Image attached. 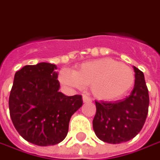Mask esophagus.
<instances>
[{
  "label": "esophagus",
  "mask_w": 160,
  "mask_h": 160,
  "mask_svg": "<svg viewBox=\"0 0 160 160\" xmlns=\"http://www.w3.org/2000/svg\"><path fill=\"white\" fill-rule=\"evenodd\" d=\"M82 100H83V102H90L91 101H92L90 97H88V96H86V95H83V97H82Z\"/></svg>",
  "instance_id": "esophagus-1"
}]
</instances>
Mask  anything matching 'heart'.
Segmentation results:
<instances>
[{
    "instance_id": "heart-1",
    "label": "heart",
    "mask_w": 160,
    "mask_h": 160,
    "mask_svg": "<svg viewBox=\"0 0 160 160\" xmlns=\"http://www.w3.org/2000/svg\"><path fill=\"white\" fill-rule=\"evenodd\" d=\"M58 79L64 85L90 86L93 96L102 101H114L125 96L135 82L130 67L112 58H100L81 63L72 72L63 69Z\"/></svg>"
}]
</instances>
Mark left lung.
<instances>
[{"mask_svg":"<svg viewBox=\"0 0 160 160\" xmlns=\"http://www.w3.org/2000/svg\"><path fill=\"white\" fill-rule=\"evenodd\" d=\"M135 85L123 100L96 102L97 113L93 128L97 136L108 143L117 144L131 140L142 128L149 108V93L144 75L134 66Z\"/></svg>","mask_w":160,"mask_h":160,"instance_id":"left-lung-1","label":"left lung"}]
</instances>
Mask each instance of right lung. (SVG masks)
I'll return each instance as SVG.
<instances>
[{"mask_svg": "<svg viewBox=\"0 0 160 160\" xmlns=\"http://www.w3.org/2000/svg\"><path fill=\"white\" fill-rule=\"evenodd\" d=\"M56 64L39 63L18 71L8 99L10 118L25 140L39 146L55 145L68 133L72 114L82 106L80 95L59 92Z\"/></svg>", "mask_w": 160, "mask_h": 160, "instance_id": "obj_1", "label": "right lung"}]
</instances>
